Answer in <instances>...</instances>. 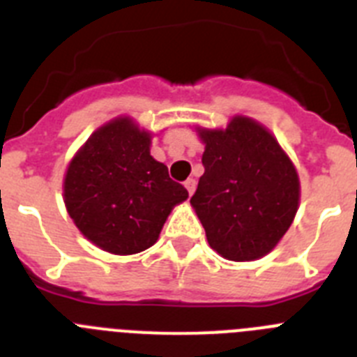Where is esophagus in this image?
Segmentation results:
<instances>
[{"label": "esophagus", "mask_w": 357, "mask_h": 357, "mask_svg": "<svg viewBox=\"0 0 357 357\" xmlns=\"http://www.w3.org/2000/svg\"><path fill=\"white\" fill-rule=\"evenodd\" d=\"M185 187H187V190H188V194H194V190H196V179L194 178H188L187 181H185Z\"/></svg>", "instance_id": "1"}]
</instances>
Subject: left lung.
Returning <instances> with one entry per match:
<instances>
[{"mask_svg":"<svg viewBox=\"0 0 357 357\" xmlns=\"http://www.w3.org/2000/svg\"><path fill=\"white\" fill-rule=\"evenodd\" d=\"M204 174L190 203L212 250L255 260L277 246L294 219L298 174L260 123L235 116L225 131H201Z\"/></svg>","mask_w":357,"mask_h":357,"instance_id":"left-lung-1","label":"left lung"}]
</instances>
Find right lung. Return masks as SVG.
Masks as SVG:
<instances>
[{"instance_id":"right-lung-1","label":"right lung","mask_w":357,"mask_h":357,"mask_svg":"<svg viewBox=\"0 0 357 357\" xmlns=\"http://www.w3.org/2000/svg\"><path fill=\"white\" fill-rule=\"evenodd\" d=\"M149 145L151 135L131 120H113L93 132L68 167V213L105 252L132 255L151 248L170 210L188 197Z\"/></svg>"}]
</instances>
